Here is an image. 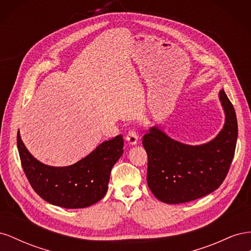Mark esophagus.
<instances>
[{
    "instance_id": "34e87169",
    "label": "esophagus",
    "mask_w": 251,
    "mask_h": 251,
    "mask_svg": "<svg viewBox=\"0 0 251 251\" xmlns=\"http://www.w3.org/2000/svg\"><path fill=\"white\" fill-rule=\"evenodd\" d=\"M126 140L127 144H130V146H135V144H137V142H138L137 133H136L134 130L130 131L126 135Z\"/></svg>"
}]
</instances>
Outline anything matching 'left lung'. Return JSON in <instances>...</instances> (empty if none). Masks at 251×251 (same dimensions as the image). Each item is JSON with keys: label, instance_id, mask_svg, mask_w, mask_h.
Instances as JSON below:
<instances>
[{"label": "left lung", "instance_id": "left-lung-1", "mask_svg": "<svg viewBox=\"0 0 251 251\" xmlns=\"http://www.w3.org/2000/svg\"><path fill=\"white\" fill-rule=\"evenodd\" d=\"M219 100L225 114L224 126L206 143H182L158 126H151L143 136L149 158L148 185L158 200L168 204L189 202L212 193L223 183L234 156L238 121L223 89Z\"/></svg>", "mask_w": 251, "mask_h": 251}]
</instances>
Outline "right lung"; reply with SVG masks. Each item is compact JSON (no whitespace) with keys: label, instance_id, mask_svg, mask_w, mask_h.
<instances>
[{"label":"right lung","instance_id":"1","mask_svg":"<svg viewBox=\"0 0 251 251\" xmlns=\"http://www.w3.org/2000/svg\"><path fill=\"white\" fill-rule=\"evenodd\" d=\"M23 170L35 193L55 206L85 208L101 200L108 191L113 165L124 154V139L101 142L89 155L68 166H51L34 158L17 136Z\"/></svg>","mask_w":251,"mask_h":251}]
</instances>
